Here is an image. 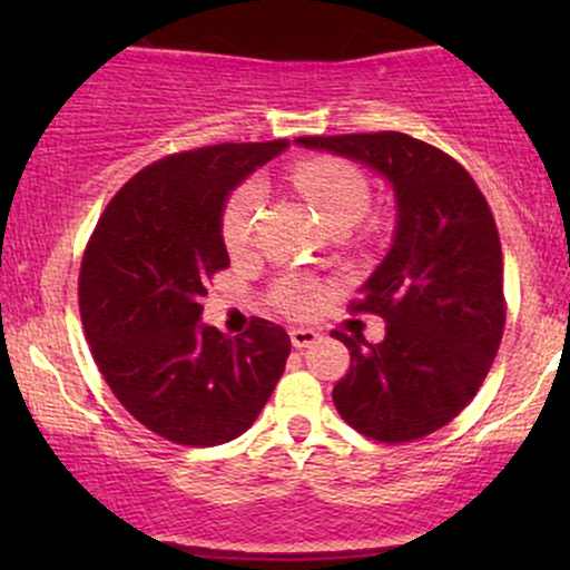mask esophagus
I'll return each instance as SVG.
<instances>
[{
  "label": "esophagus",
  "instance_id": "34e87169",
  "mask_svg": "<svg viewBox=\"0 0 570 570\" xmlns=\"http://www.w3.org/2000/svg\"><path fill=\"white\" fill-rule=\"evenodd\" d=\"M289 337H292V345L294 348H311V345H316L318 340H322V335H318L316 330H305V326H294V330L289 332Z\"/></svg>",
  "mask_w": 570,
  "mask_h": 570
}]
</instances>
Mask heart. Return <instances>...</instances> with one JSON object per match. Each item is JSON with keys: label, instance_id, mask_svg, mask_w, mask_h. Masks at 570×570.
<instances>
[{"label": "heart", "instance_id": "b5f03b06", "mask_svg": "<svg viewBox=\"0 0 570 570\" xmlns=\"http://www.w3.org/2000/svg\"><path fill=\"white\" fill-rule=\"evenodd\" d=\"M294 181L303 189L307 200L316 206L326 225L337 219H362L370 206L367 179L345 160H307L297 166ZM265 200V185L259 179H248L230 195L222 217V235L233 254L246 252L252 244L254 222ZM273 299L281 311L292 316H311L322 307L324 294L313 281L286 278L273 292Z\"/></svg>", "mask_w": 570, "mask_h": 570}]
</instances>
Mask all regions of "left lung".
Here are the masks:
<instances>
[{
	"label": "left lung",
	"instance_id": "8db88e82",
	"mask_svg": "<svg viewBox=\"0 0 570 570\" xmlns=\"http://www.w3.org/2000/svg\"><path fill=\"white\" fill-rule=\"evenodd\" d=\"M294 141L370 168L394 193V238L353 307L383 316L385 337L372 345L335 332L351 370L332 399L358 434L421 440L472 402L503 335L501 240L488 200L466 168L407 134Z\"/></svg>",
	"mask_w": 570,
	"mask_h": 570
}]
</instances>
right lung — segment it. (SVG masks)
<instances>
[{"instance_id":"1","label":"right lung","mask_w":570,"mask_h":570,"mask_svg":"<svg viewBox=\"0 0 570 570\" xmlns=\"http://www.w3.org/2000/svg\"><path fill=\"white\" fill-rule=\"evenodd\" d=\"M286 147L214 144L153 163L109 200L85 248L80 313L98 370L136 421L176 444L240 436L284 375V326L254 318L233 340L200 322V303L230 265L233 189Z\"/></svg>"}]
</instances>
